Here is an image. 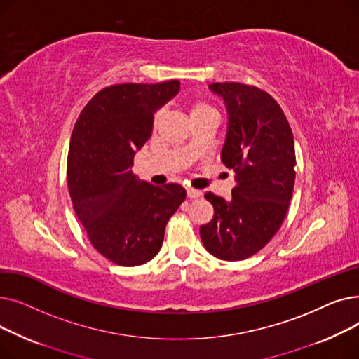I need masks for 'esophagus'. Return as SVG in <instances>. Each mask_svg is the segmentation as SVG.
Returning a JSON list of instances; mask_svg holds the SVG:
<instances>
[{
    "label": "esophagus",
    "instance_id": "esophagus-1",
    "mask_svg": "<svg viewBox=\"0 0 359 359\" xmlns=\"http://www.w3.org/2000/svg\"><path fill=\"white\" fill-rule=\"evenodd\" d=\"M186 194H187V198H191V199H196V198H201V196H202V191L194 189V187H187Z\"/></svg>",
    "mask_w": 359,
    "mask_h": 359
}]
</instances>
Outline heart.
<instances>
[{"instance_id": "obj_1", "label": "heart", "mask_w": 359, "mask_h": 359, "mask_svg": "<svg viewBox=\"0 0 359 359\" xmlns=\"http://www.w3.org/2000/svg\"><path fill=\"white\" fill-rule=\"evenodd\" d=\"M210 115H215V110L212 109V106L208 102L198 99V100H192L189 103L191 121L196 119V118H202V116H210ZM158 118H160V113H157V115L154 116V125H157Z\"/></svg>"}]
</instances>
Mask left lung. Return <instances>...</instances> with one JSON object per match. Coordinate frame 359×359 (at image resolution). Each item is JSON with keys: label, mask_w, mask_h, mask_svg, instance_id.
Masks as SVG:
<instances>
[{"label": "left lung", "mask_w": 359, "mask_h": 359, "mask_svg": "<svg viewBox=\"0 0 359 359\" xmlns=\"http://www.w3.org/2000/svg\"><path fill=\"white\" fill-rule=\"evenodd\" d=\"M229 113L221 161L236 172L231 201L205 194L214 218L201 225L205 249L222 260H243L262 250L287 215L295 183L291 126L278 102L255 86L214 83Z\"/></svg>", "instance_id": "left-lung-1"}]
</instances>
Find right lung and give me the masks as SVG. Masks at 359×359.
<instances>
[{"label":"right lung","mask_w":359,"mask_h":359,"mask_svg":"<svg viewBox=\"0 0 359 359\" xmlns=\"http://www.w3.org/2000/svg\"><path fill=\"white\" fill-rule=\"evenodd\" d=\"M179 90L177 80L110 86L75 122L67 163L74 211L93 248L119 266L142 265L160 252L165 224L186 198L180 184L153 186L132 173L154 113Z\"/></svg>","instance_id":"obj_1"}]
</instances>
